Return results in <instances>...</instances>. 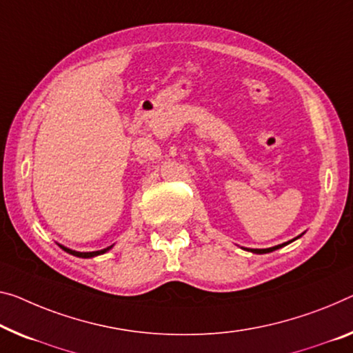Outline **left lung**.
<instances>
[{
  "mask_svg": "<svg viewBox=\"0 0 353 353\" xmlns=\"http://www.w3.org/2000/svg\"><path fill=\"white\" fill-rule=\"evenodd\" d=\"M303 235V233H301ZM301 235H298L296 238H300ZM296 238H294V240H290V241H287V243H283V245H278V246H273V248H267V249H246V251H249V252H252V254H268V252H273V251H276V249H279V248H284V246H287L289 245V243H292V241H295Z\"/></svg>",
  "mask_w": 353,
  "mask_h": 353,
  "instance_id": "1",
  "label": "left lung"
}]
</instances>
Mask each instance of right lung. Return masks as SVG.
<instances>
[{
    "label": "right lung",
    "mask_w": 353,
    "mask_h": 353,
    "mask_svg": "<svg viewBox=\"0 0 353 353\" xmlns=\"http://www.w3.org/2000/svg\"><path fill=\"white\" fill-rule=\"evenodd\" d=\"M58 246L61 248L63 251H66L68 254H72V256H75V257H82V259H91V257L101 256V254H105L107 251H110V249L113 248V245H112V246H107V248H104V249H101V251H93V252H79V251H74V249H69V248H66V246L59 245V243H58Z\"/></svg>",
    "instance_id": "obj_1"
}]
</instances>
